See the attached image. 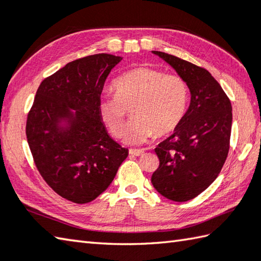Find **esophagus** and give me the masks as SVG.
Masks as SVG:
<instances>
[{
    "label": "esophagus",
    "mask_w": 261,
    "mask_h": 261,
    "mask_svg": "<svg viewBox=\"0 0 261 261\" xmlns=\"http://www.w3.org/2000/svg\"><path fill=\"white\" fill-rule=\"evenodd\" d=\"M129 154L135 155V156H140V155H143L144 154V151L143 150H139V149H130L129 150Z\"/></svg>",
    "instance_id": "34e87169"
}]
</instances>
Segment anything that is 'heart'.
<instances>
[{
  "label": "heart",
  "mask_w": 261,
  "mask_h": 261,
  "mask_svg": "<svg viewBox=\"0 0 261 261\" xmlns=\"http://www.w3.org/2000/svg\"><path fill=\"white\" fill-rule=\"evenodd\" d=\"M114 96H103L99 116L110 134L121 135L128 109L133 119L124 133L127 143L141 144L178 128L188 112L189 85L183 77L152 67H136L112 84Z\"/></svg>",
  "instance_id": "heart-1"
}]
</instances>
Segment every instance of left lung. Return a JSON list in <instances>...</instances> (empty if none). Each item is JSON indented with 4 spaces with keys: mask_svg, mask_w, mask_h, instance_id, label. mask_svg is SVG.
<instances>
[{
    "mask_svg": "<svg viewBox=\"0 0 261 261\" xmlns=\"http://www.w3.org/2000/svg\"><path fill=\"white\" fill-rule=\"evenodd\" d=\"M186 81L191 103L184 120L154 151L159 167L151 177L165 198L185 202L217 178L229 151L232 105L219 83L202 67L153 51Z\"/></svg>",
    "mask_w": 261,
    "mask_h": 261,
    "instance_id": "8db88e82",
    "label": "left lung"
}]
</instances>
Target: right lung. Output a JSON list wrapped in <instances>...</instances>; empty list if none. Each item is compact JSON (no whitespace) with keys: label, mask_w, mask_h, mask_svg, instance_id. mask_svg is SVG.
<instances>
[{"label":"right lung","mask_w":261,"mask_h":261,"mask_svg":"<svg viewBox=\"0 0 261 261\" xmlns=\"http://www.w3.org/2000/svg\"><path fill=\"white\" fill-rule=\"evenodd\" d=\"M120 60L99 53L67 63L43 80L27 115V142L38 173L71 202L96 199L128 155V149L108 135L99 116L105 82ZM63 117L70 121L67 130L58 127Z\"/></svg>","instance_id":"1"}]
</instances>
